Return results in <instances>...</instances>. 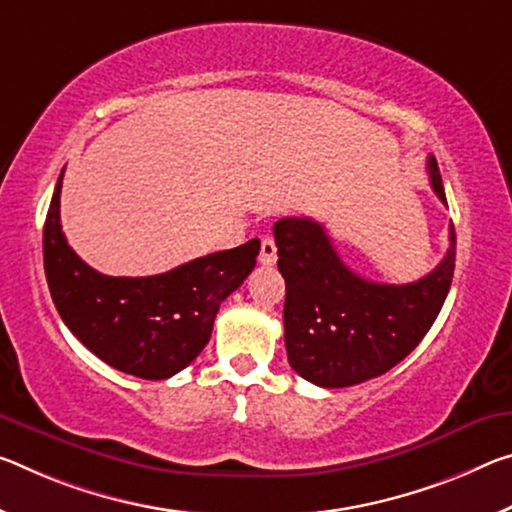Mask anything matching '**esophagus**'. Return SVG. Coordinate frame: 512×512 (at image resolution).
Returning a JSON list of instances; mask_svg holds the SVG:
<instances>
[{
  "mask_svg": "<svg viewBox=\"0 0 512 512\" xmlns=\"http://www.w3.org/2000/svg\"><path fill=\"white\" fill-rule=\"evenodd\" d=\"M275 259H278V248H275V241H273V237H264L262 250H259V264L273 266Z\"/></svg>",
  "mask_w": 512,
  "mask_h": 512,
  "instance_id": "34e87169",
  "label": "esophagus"
}]
</instances>
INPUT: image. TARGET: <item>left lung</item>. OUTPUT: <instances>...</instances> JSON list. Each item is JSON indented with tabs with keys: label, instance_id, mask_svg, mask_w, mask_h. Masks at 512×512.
<instances>
[{
	"label": "left lung",
	"instance_id": "8db88e82",
	"mask_svg": "<svg viewBox=\"0 0 512 512\" xmlns=\"http://www.w3.org/2000/svg\"><path fill=\"white\" fill-rule=\"evenodd\" d=\"M428 175L446 202L431 154ZM278 269L285 278V346L291 369L328 389L383 376L426 337L449 294L456 269V230L435 269L408 285L360 278L339 259L326 227L312 218L273 225Z\"/></svg>",
	"mask_w": 512,
	"mask_h": 512
}]
</instances>
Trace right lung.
I'll list each match as a JSON object with an SVG mask.
<instances>
[{"mask_svg": "<svg viewBox=\"0 0 512 512\" xmlns=\"http://www.w3.org/2000/svg\"><path fill=\"white\" fill-rule=\"evenodd\" d=\"M63 170L43 230L45 278L63 323L113 369L145 380L175 376L207 346L218 307L255 269L259 239L148 278H111L68 246Z\"/></svg>", "mask_w": 512, "mask_h": 512, "instance_id": "obj_1", "label": "right lung"}]
</instances>
